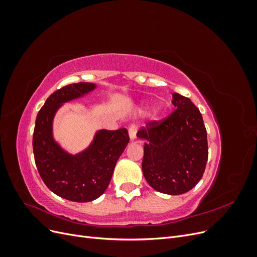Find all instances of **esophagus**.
<instances>
[{
	"label": "esophagus",
	"instance_id": "34e87169",
	"mask_svg": "<svg viewBox=\"0 0 257 257\" xmlns=\"http://www.w3.org/2000/svg\"><path fill=\"white\" fill-rule=\"evenodd\" d=\"M137 131H138V128H137V126H136V125H131V126H130V128H128V135H130L131 142L135 141L136 134H137Z\"/></svg>",
	"mask_w": 257,
	"mask_h": 257
}]
</instances>
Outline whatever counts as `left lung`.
<instances>
[{
	"mask_svg": "<svg viewBox=\"0 0 257 257\" xmlns=\"http://www.w3.org/2000/svg\"><path fill=\"white\" fill-rule=\"evenodd\" d=\"M173 104L172 114L148 122L137 137L146 141L142 167L147 182L158 192L180 195L203 177L208 143L203 116L191 99L173 93Z\"/></svg>",
	"mask_w": 257,
	"mask_h": 257,
	"instance_id": "obj_1",
	"label": "left lung"
}]
</instances>
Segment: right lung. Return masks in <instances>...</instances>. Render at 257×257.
<instances>
[{"instance_id":"obj_1","label":"right lung","mask_w":257,"mask_h":257,"mask_svg":"<svg viewBox=\"0 0 257 257\" xmlns=\"http://www.w3.org/2000/svg\"><path fill=\"white\" fill-rule=\"evenodd\" d=\"M95 88V83L78 82L53 92L37 113L33 133L35 164L44 183L58 196L77 203L94 200L106 191L130 142L126 128L99 130L87 149L71 154L54 141L52 123L59 108Z\"/></svg>"}]
</instances>
